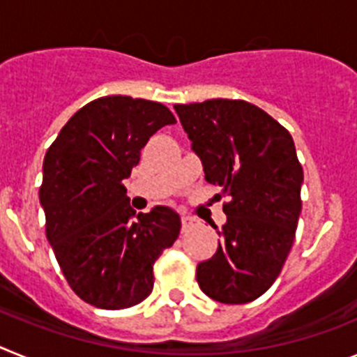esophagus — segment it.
Returning a JSON list of instances; mask_svg holds the SVG:
<instances>
[{
  "mask_svg": "<svg viewBox=\"0 0 357 357\" xmlns=\"http://www.w3.org/2000/svg\"><path fill=\"white\" fill-rule=\"evenodd\" d=\"M182 229L184 230H189L191 229V227H195V222H197V220H195L193 216H189V214H182Z\"/></svg>",
  "mask_w": 357,
  "mask_h": 357,
  "instance_id": "esophagus-1",
  "label": "esophagus"
}]
</instances>
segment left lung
<instances>
[{
  "mask_svg": "<svg viewBox=\"0 0 357 357\" xmlns=\"http://www.w3.org/2000/svg\"><path fill=\"white\" fill-rule=\"evenodd\" d=\"M175 110L206 181L230 197L216 254L197 266L198 286L222 304H247L275 282L295 241L304 182L295 143L245 100L216 98Z\"/></svg>",
  "mask_w": 357,
  "mask_h": 357,
  "instance_id": "obj_1",
  "label": "left lung"
}]
</instances>
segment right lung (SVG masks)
Wrapping results in <instances>:
<instances>
[{"label": "right lung", "mask_w": 357, "mask_h": 357, "mask_svg": "<svg viewBox=\"0 0 357 357\" xmlns=\"http://www.w3.org/2000/svg\"><path fill=\"white\" fill-rule=\"evenodd\" d=\"M173 123L162 103L103 96L75 112L46 151L39 189L46 238L68 284L94 307L143 302L153 263L178 238L175 211L157 206L135 216L123 185L148 139Z\"/></svg>", "instance_id": "1"}]
</instances>
